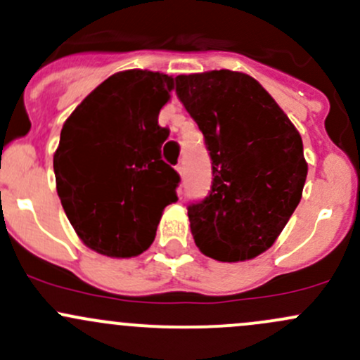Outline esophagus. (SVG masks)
<instances>
[{
  "label": "esophagus",
  "mask_w": 360,
  "mask_h": 360,
  "mask_svg": "<svg viewBox=\"0 0 360 360\" xmlns=\"http://www.w3.org/2000/svg\"><path fill=\"white\" fill-rule=\"evenodd\" d=\"M176 170H177V172H179V176H184V170H186V167H184V162L177 163Z\"/></svg>",
  "instance_id": "34e87169"
}]
</instances>
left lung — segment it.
Wrapping results in <instances>:
<instances>
[{
    "label": "left lung",
    "mask_w": 360,
    "mask_h": 360,
    "mask_svg": "<svg viewBox=\"0 0 360 360\" xmlns=\"http://www.w3.org/2000/svg\"><path fill=\"white\" fill-rule=\"evenodd\" d=\"M176 94L212 160L209 197L188 207L195 244L223 263L254 259L275 244L303 195L308 163L300 132L245 72L179 75Z\"/></svg>",
    "instance_id": "obj_1"
}]
</instances>
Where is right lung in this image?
Returning a JSON list of instances; mask_svg holds the SVG:
<instances>
[{
	"instance_id": "add662e5",
	"label": "right lung",
	"mask_w": 360,
	"mask_h": 360,
	"mask_svg": "<svg viewBox=\"0 0 360 360\" xmlns=\"http://www.w3.org/2000/svg\"><path fill=\"white\" fill-rule=\"evenodd\" d=\"M174 78L148 69L115 72L69 115L53 153L57 195L89 249L134 257L155 240L179 176L163 162L158 125Z\"/></svg>"
}]
</instances>
